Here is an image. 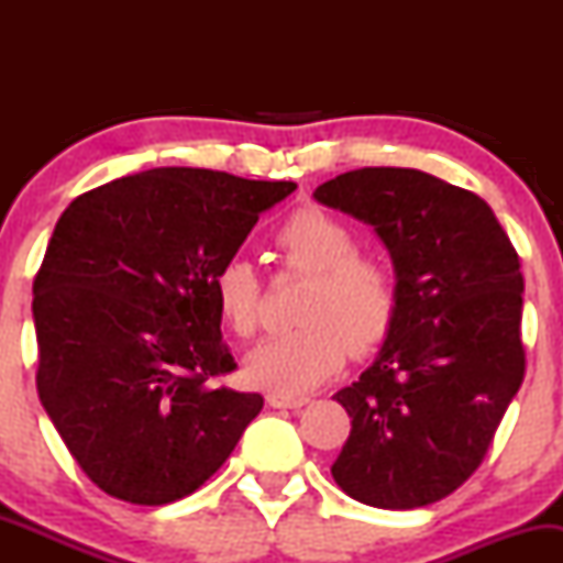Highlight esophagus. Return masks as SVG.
I'll return each instance as SVG.
<instances>
[{"label":"esophagus","mask_w":563,"mask_h":563,"mask_svg":"<svg viewBox=\"0 0 563 563\" xmlns=\"http://www.w3.org/2000/svg\"><path fill=\"white\" fill-rule=\"evenodd\" d=\"M267 402L269 407H277V410H299V407L309 405V397H296V394L286 391H269Z\"/></svg>","instance_id":"obj_1"}]
</instances>
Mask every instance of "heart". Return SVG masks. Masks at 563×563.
<instances>
[{"label":"heart","mask_w":563,"mask_h":563,"mask_svg":"<svg viewBox=\"0 0 563 563\" xmlns=\"http://www.w3.org/2000/svg\"><path fill=\"white\" fill-rule=\"evenodd\" d=\"M283 264L309 277L301 328L262 341L245 360V376L267 389L299 394L320 386L344 365L346 352L365 354L397 318L399 283L386 260L357 254V235L322 209H299L275 232ZM217 307L241 339L260 328L262 283L243 260L222 264L214 277Z\"/></svg>","instance_id":"1"}]
</instances>
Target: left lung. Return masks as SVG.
Segmentation results:
<instances>
[{"label":"left lung","instance_id":"1","mask_svg":"<svg viewBox=\"0 0 563 563\" xmlns=\"http://www.w3.org/2000/svg\"><path fill=\"white\" fill-rule=\"evenodd\" d=\"M314 198L371 224L399 283L376 363L333 394L352 431L331 474L365 506H431L479 468L525 380L519 254L479 196L418 169L365 166Z\"/></svg>","mask_w":563,"mask_h":563}]
</instances>
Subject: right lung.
I'll list each match as a JSON object with an SVG mask.
<instances>
[{
	"label": "right lung",
	"mask_w": 563,
	"mask_h": 563,
	"mask_svg": "<svg viewBox=\"0 0 563 563\" xmlns=\"http://www.w3.org/2000/svg\"><path fill=\"white\" fill-rule=\"evenodd\" d=\"M296 190L164 166L84 192L34 277L36 389L84 474L134 506H166L217 474L262 394L235 371L214 277L262 211Z\"/></svg>",
	"instance_id": "1"
}]
</instances>
